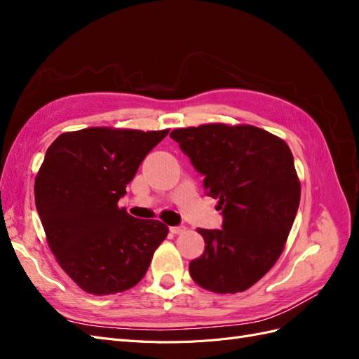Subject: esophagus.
Returning <instances> with one entry per match:
<instances>
[{
    "instance_id": "34e87169",
    "label": "esophagus",
    "mask_w": 359,
    "mask_h": 359,
    "mask_svg": "<svg viewBox=\"0 0 359 359\" xmlns=\"http://www.w3.org/2000/svg\"><path fill=\"white\" fill-rule=\"evenodd\" d=\"M169 231H170L172 233L178 235V233H182L184 231H186V227H184V226H170V227H169Z\"/></svg>"
}]
</instances>
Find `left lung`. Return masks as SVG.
<instances>
[{"mask_svg":"<svg viewBox=\"0 0 359 359\" xmlns=\"http://www.w3.org/2000/svg\"><path fill=\"white\" fill-rule=\"evenodd\" d=\"M170 137L223 217L222 229H199L205 250L190 262V276L211 292L247 290L277 262L295 220L301 186L290 149L253 126L205 124Z\"/></svg>","mask_w":359,"mask_h":359,"instance_id":"8db88e82","label":"left lung"}]
</instances>
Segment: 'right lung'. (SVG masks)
<instances>
[{"label":"right lung","mask_w":359,"mask_h":359,"mask_svg":"<svg viewBox=\"0 0 359 359\" xmlns=\"http://www.w3.org/2000/svg\"><path fill=\"white\" fill-rule=\"evenodd\" d=\"M168 133L93 127L62 133L48 148L36 177V208L60 266L85 292L133 287L166 238L165 223L135 219L118 201Z\"/></svg>","instance_id":"obj_1"}]
</instances>
